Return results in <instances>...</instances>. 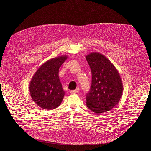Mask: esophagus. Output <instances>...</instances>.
<instances>
[{"label": "esophagus", "instance_id": "obj_1", "mask_svg": "<svg viewBox=\"0 0 151 151\" xmlns=\"http://www.w3.org/2000/svg\"><path fill=\"white\" fill-rule=\"evenodd\" d=\"M79 91V88H76V89L75 90H72V91H70V93H71V94H76V93H78Z\"/></svg>", "mask_w": 151, "mask_h": 151}]
</instances>
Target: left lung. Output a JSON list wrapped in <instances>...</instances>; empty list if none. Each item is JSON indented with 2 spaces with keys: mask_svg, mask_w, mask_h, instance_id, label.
<instances>
[{
  "mask_svg": "<svg viewBox=\"0 0 151 151\" xmlns=\"http://www.w3.org/2000/svg\"><path fill=\"white\" fill-rule=\"evenodd\" d=\"M92 73L90 91L86 95L87 106L96 114L108 112L118 103L123 85L119 73L109 60L99 52L85 57Z\"/></svg>",
  "mask_w": 151,
  "mask_h": 151,
  "instance_id": "8db88e82",
  "label": "left lung"
}]
</instances>
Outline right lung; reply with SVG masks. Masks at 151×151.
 Listing matches in <instances>:
<instances>
[{
	"label": "right lung",
	"mask_w": 151,
	"mask_h": 151,
	"mask_svg": "<svg viewBox=\"0 0 151 151\" xmlns=\"http://www.w3.org/2000/svg\"><path fill=\"white\" fill-rule=\"evenodd\" d=\"M67 55L51 58L40 66L33 76L29 85L32 99L43 109L52 110L58 107L65 92L58 76L59 68Z\"/></svg>",
	"instance_id": "add662e5"
}]
</instances>
